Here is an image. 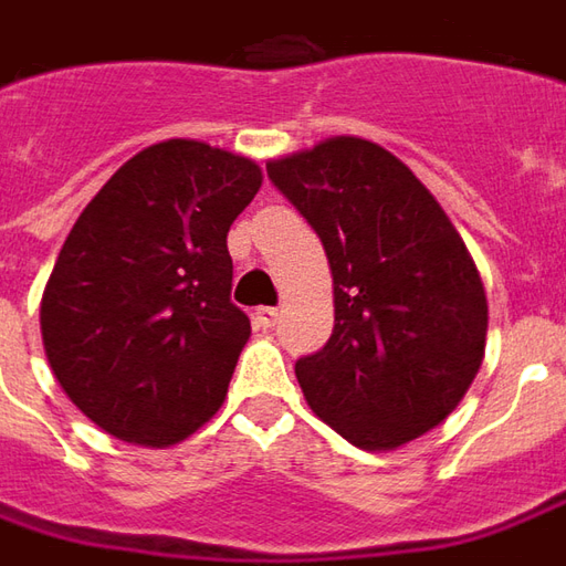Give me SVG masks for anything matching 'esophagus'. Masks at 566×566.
Masks as SVG:
<instances>
[{"label": "esophagus", "instance_id": "esophagus-1", "mask_svg": "<svg viewBox=\"0 0 566 566\" xmlns=\"http://www.w3.org/2000/svg\"><path fill=\"white\" fill-rule=\"evenodd\" d=\"M276 317H280V314H276V307H255V314H252V321H255L259 329H271V326L276 323Z\"/></svg>", "mask_w": 566, "mask_h": 566}]
</instances>
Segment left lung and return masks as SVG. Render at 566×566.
Segmentation results:
<instances>
[{"label":"left lung","mask_w":566,"mask_h":566,"mask_svg":"<svg viewBox=\"0 0 566 566\" xmlns=\"http://www.w3.org/2000/svg\"><path fill=\"white\" fill-rule=\"evenodd\" d=\"M268 178L333 271V335L295 364L311 409L364 450L431 431L465 397L486 345L484 283L447 212L364 138L271 159Z\"/></svg>","instance_id":"1"}]
</instances>
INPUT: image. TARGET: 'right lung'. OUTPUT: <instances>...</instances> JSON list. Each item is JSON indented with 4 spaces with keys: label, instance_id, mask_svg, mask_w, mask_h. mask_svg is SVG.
Wrapping results in <instances>:
<instances>
[{
    "label": "right lung",
    "instance_id": "right-lung-1",
    "mask_svg": "<svg viewBox=\"0 0 566 566\" xmlns=\"http://www.w3.org/2000/svg\"><path fill=\"white\" fill-rule=\"evenodd\" d=\"M252 159L154 144L82 209L42 292L54 379L107 434L169 447L224 403L249 317L231 302L228 231L259 193Z\"/></svg>",
    "mask_w": 566,
    "mask_h": 566
}]
</instances>
